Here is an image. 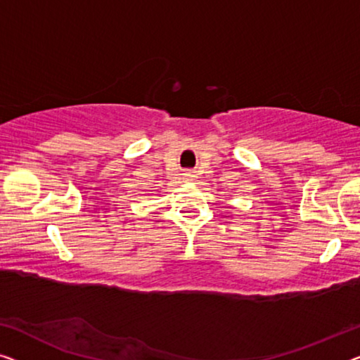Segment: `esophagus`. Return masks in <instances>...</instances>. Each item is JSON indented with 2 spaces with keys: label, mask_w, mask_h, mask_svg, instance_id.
<instances>
[{
  "label": "esophagus",
  "mask_w": 360,
  "mask_h": 360,
  "mask_svg": "<svg viewBox=\"0 0 360 360\" xmlns=\"http://www.w3.org/2000/svg\"><path fill=\"white\" fill-rule=\"evenodd\" d=\"M186 176H187V178H191V179L194 178V174H192V173H186Z\"/></svg>",
  "instance_id": "34e87169"
}]
</instances>
